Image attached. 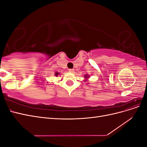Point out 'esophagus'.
Wrapping results in <instances>:
<instances>
[{"instance_id": "34e87169", "label": "esophagus", "mask_w": 147, "mask_h": 147, "mask_svg": "<svg viewBox=\"0 0 147 147\" xmlns=\"http://www.w3.org/2000/svg\"><path fill=\"white\" fill-rule=\"evenodd\" d=\"M69 71L70 72H71V73H74V69H69Z\"/></svg>"}]
</instances>
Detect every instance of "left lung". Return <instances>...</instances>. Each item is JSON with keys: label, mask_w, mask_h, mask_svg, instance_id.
Instances as JSON below:
<instances>
[{"label": "left lung", "mask_w": 147, "mask_h": 147, "mask_svg": "<svg viewBox=\"0 0 147 147\" xmlns=\"http://www.w3.org/2000/svg\"><path fill=\"white\" fill-rule=\"evenodd\" d=\"M90 77V76H89V75H88L87 74H86L85 75H84V78H85V80L84 81H87V80H88V78Z\"/></svg>", "instance_id": "obj_1"}]
</instances>
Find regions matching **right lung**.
<instances>
[{"label": "right lung", "mask_w": 147, "mask_h": 147, "mask_svg": "<svg viewBox=\"0 0 147 147\" xmlns=\"http://www.w3.org/2000/svg\"><path fill=\"white\" fill-rule=\"evenodd\" d=\"M55 76H57V75H59V73H58V72H55Z\"/></svg>", "instance_id": "1"}]
</instances>
